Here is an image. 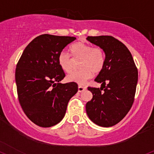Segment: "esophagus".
I'll return each mask as SVG.
<instances>
[{
  "label": "esophagus",
  "mask_w": 154,
  "mask_h": 154,
  "mask_svg": "<svg viewBox=\"0 0 154 154\" xmlns=\"http://www.w3.org/2000/svg\"><path fill=\"white\" fill-rule=\"evenodd\" d=\"M86 89V87H83L82 86H79V88H78V91H79V92H83V91H85Z\"/></svg>",
  "instance_id": "34e87169"
}]
</instances>
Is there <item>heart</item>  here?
Here are the masks:
<instances>
[{
	"label": "heart",
	"mask_w": 154,
	"mask_h": 154,
	"mask_svg": "<svg viewBox=\"0 0 154 154\" xmlns=\"http://www.w3.org/2000/svg\"><path fill=\"white\" fill-rule=\"evenodd\" d=\"M71 52L74 58H81V68L79 71L70 73L67 80L70 82L83 85L88 79H91L94 72L99 73L105 64V55L103 49L100 47H94L91 45L83 42H77L72 45ZM58 64L60 68L66 73L72 70V60L69 54L63 51L58 56Z\"/></svg>",
	"instance_id": "heart-1"
}]
</instances>
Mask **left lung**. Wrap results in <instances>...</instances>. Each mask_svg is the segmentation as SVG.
<instances>
[{
	"instance_id": "left-lung-1",
	"label": "left lung",
	"mask_w": 154,
	"mask_h": 154,
	"mask_svg": "<svg viewBox=\"0 0 154 154\" xmlns=\"http://www.w3.org/2000/svg\"><path fill=\"white\" fill-rule=\"evenodd\" d=\"M86 39L105 54L103 68L95 79L101 86L88 88L93 98L86 105L87 115L96 125L113 126L126 116L134 103L137 68L129 50L113 36H88Z\"/></svg>"
}]
</instances>
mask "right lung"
I'll return each mask as SVG.
<instances>
[{"label": "right lung", "mask_w": 154, "mask_h": 154, "mask_svg": "<svg viewBox=\"0 0 154 154\" xmlns=\"http://www.w3.org/2000/svg\"><path fill=\"white\" fill-rule=\"evenodd\" d=\"M75 37L43 34L28 44L16 69L19 103L28 119L48 128L63 119L68 101L78 91L77 83H60L65 73L58 56Z\"/></svg>", "instance_id": "add662e5"}]
</instances>
